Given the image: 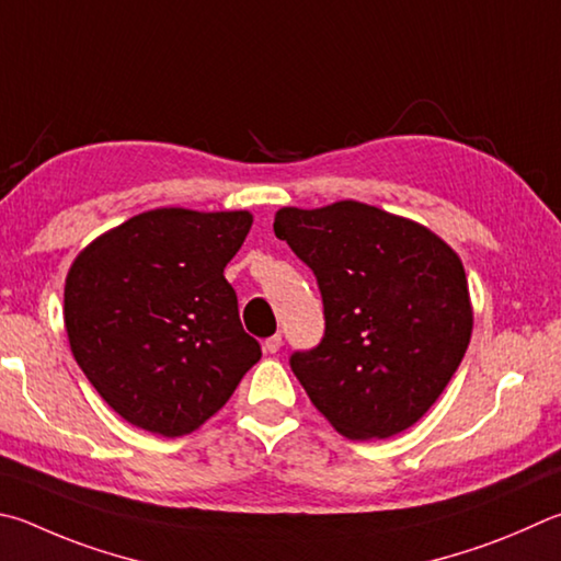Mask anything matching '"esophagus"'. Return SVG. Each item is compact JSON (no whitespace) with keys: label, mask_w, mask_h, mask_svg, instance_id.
I'll list each match as a JSON object with an SVG mask.
<instances>
[{"label":"esophagus","mask_w":561,"mask_h":561,"mask_svg":"<svg viewBox=\"0 0 561 561\" xmlns=\"http://www.w3.org/2000/svg\"><path fill=\"white\" fill-rule=\"evenodd\" d=\"M262 348H264V353H277L282 348V335L279 333L270 335V339L262 343Z\"/></svg>","instance_id":"esophagus-1"}]
</instances>
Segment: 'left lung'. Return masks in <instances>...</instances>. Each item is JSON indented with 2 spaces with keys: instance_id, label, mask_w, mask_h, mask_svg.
I'll return each mask as SVG.
<instances>
[{
  "instance_id": "1",
  "label": "left lung",
  "mask_w": 561,
  "mask_h": 561,
  "mask_svg": "<svg viewBox=\"0 0 561 561\" xmlns=\"http://www.w3.org/2000/svg\"><path fill=\"white\" fill-rule=\"evenodd\" d=\"M274 236L323 297L319 348L291 370L345 439H390L439 400L471 343L463 262L422 222L360 201L279 208Z\"/></svg>"
}]
</instances>
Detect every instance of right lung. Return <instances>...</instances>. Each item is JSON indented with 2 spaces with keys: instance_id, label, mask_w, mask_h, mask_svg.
Returning a JSON list of instances; mask_svg holds the SVG:
<instances>
[{
  "instance_id": "1",
  "label": "right lung",
  "mask_w": 561,
  "mask_h": 561,
  "mask_svg": "<svg viewBox=\"0 0 561 561\" xmlns=\"http://www.w3.org/2000/svg\"><path fill=\"white\" fill-rule=\"evenodd\" d=\"M250 228V210L154 208L76 254L68 343L122 420L169 439L196 432L260 360L222 274Z\"/></svg>"
}]
</instances>
